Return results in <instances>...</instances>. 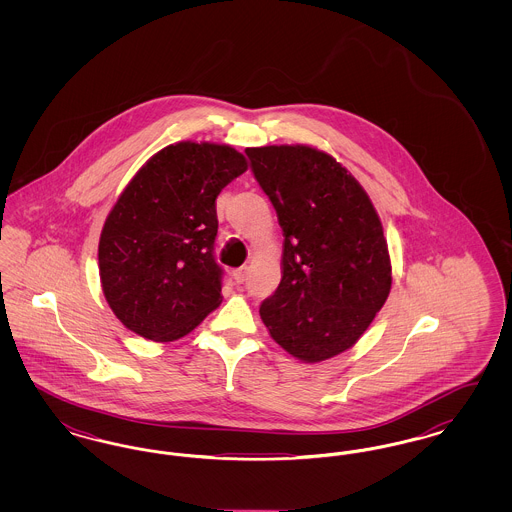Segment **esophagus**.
Listing matches in <instances>:
<instances>
[{"label": "esophagus", "mask_w": 512, "mask_h": 512, "mask_svg": "<svg viewBox=\"0 0 512 512\" xmlns=\"http://www.w3.org/2000/svg\"><path fill=\"white\" fill-rule=\"evenodd\" d=\"M247 276H249V267H247V265L234 270V280H236L238 284H244L245 280H247Z\"/></svg>", "instance_id": "esophagus-1"}]
</instances>
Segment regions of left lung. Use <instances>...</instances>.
I'll use <instances>...</instances> for the list:
<instances>
[{
    "label": "left lung",
    "mask_w": 512,
    "mask_h": 512,
    "mask_svg": "<svg viewBox=\"0 0 512 512\" xmlns=\"http://www.w3.org/2000/svg\"><path fill=\"white\" fill-rule=\"evenodd\" d=\"M245 155L284 232L282 280L261 303V318L299 361L340 355L390 295L382 222L361 184L324 151L265 146Z\"/></svg>",
    "instance_id": "left-lung-1"
}]
</instances>
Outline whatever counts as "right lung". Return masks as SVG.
Segmentation results:
<instances>
[{
  "label": "right lung",
  "instance_id": "add662e5",
  "mask_svg": "<svg viewBox=\"0 0 512 512\" xmlns=\"http://www.w3.org/2000/svg\"><path fill=\"white\" fill-rule=\"evenodd\" d=\"M245 171L234 147L180 142L155 153L124 188L98 257L105 299L128 330L178 340L219 307L215 199Z\"/></svg>",
  "mask_w": 512,
  "mask_h": 512
}]
</instances>
